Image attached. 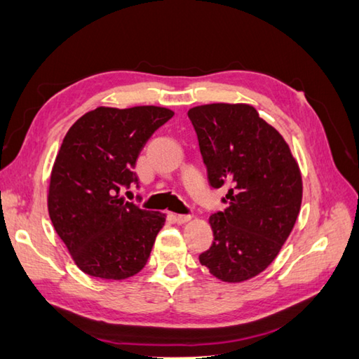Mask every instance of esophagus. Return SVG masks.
Masks as SVG:
<instances>
[{"label": "esophagus", "mask_w": 359, "mask_h": 359, "mask_svg": "<svg viewBox=\"0 0 359 359\" xmlns=\"http://www.w3.org/2000/svg\"><path fill=\"white\" fill-rule=\"evenodd\" d=\"M191 218H193V215H177V217H175V221H177L179 224H185Z\"/></svg>", "instance_id": "esophagus-1"}]
</instances>
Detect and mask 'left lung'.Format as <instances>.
<instances>
[{"mask_svg":"<svg viewBox=\"0 0 359 359\" xmlns=\"http://www.w3.org/2000/svg\"><path fill=\"white\" fill-rule=\"evenodd\" d=\"M202 160L213 188L229 187L224 212L208 218L210 250L199 262L224 283H243L269 266L295 226L303 180L290 147L246 103L194 107Z\"/></svg>","mask_w":359,"mask_h":359,"instance_id":"obj_1","label":"left lung"}]
</instances>
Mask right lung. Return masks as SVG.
I'll return each mask as SVG.
<instances>
[{"instance_id":"add662e5","label":"right lung","mask_w":359,"mask_h":359,"mask_svg":"<svg viewBox=\"0 0 359 359\" xmlns=\"http://www.w3.org/2000/svg\"><path fill=\"white\" fill-rule=\"evenodd\" d=\"M174 116L165 107H99L64 136L48 187V213L78 269L121 281L140 273L166 215L121 198L154 132Z\"/></svg>"}]
</instances>
